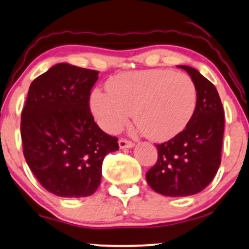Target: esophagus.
<instances>
[{
    "label": "esophagus",
    "mask_w": 249,
    "mask_h": 249,
    "mask_svg": "<svg viewBox=\"0 0 249 249\" xmlns=\"http://www.w3.org/2000/svg\"><path fill=\"white\" fill-rule=\"evenodd\" d=\"M118 144H119V148H121V149H124V148H132L134 146V143L132 142V141L123 139V138L118 140Z\"/></svg>",
    "instance_id": "esophagus-1"
}]
</instances>
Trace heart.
<instances>
[{"instance_id":"obj_1","label":"heart","mask_w":249,"mask_h":249,"mask_svg":"<svg viewBox=\"0 0 249 249\" xmlns=\"http://www.w3.org/2000/svg\"><path fill=\"white\" fill-rule=\"evenodd\" d=\"M107 92L95 89L90 110L106 132L116 133L134 121L146 137L165 141L186 127L196 107V87L184 73L170 70L130 71L107 81Z\"/></svg>"}]
</instances>
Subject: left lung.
<instances>
[{
    "label": "left lung",
    "instance_id": "8db88e82",
    "mask_svg": "<svg viewBox=\"0 0 249 249\" xmlns=\"http://www.w3.org/2000/svg\"><path fill=\"white\" fill-rule=\"evenodd\" d=\"M196 87V107L184 131L157 144L156 164L148 170V185L165 196H188L204 190L221 165L224 110L216 87L199 71L178 65Z\"/></svg>",
    "mask_w": 249,
    "mask_h": 249
}]
</instances>
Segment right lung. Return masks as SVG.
Returning <instances> with one entry per match:
<instances>
[{"instance_id": "add662e5", "label": "right lung", "mask_w": 249, "mask_h": 249, "mask_svg": "<svg viewBox=\"0 0 249 249\" xmlns=\"http://www.w3.org/2000/svg\"><path fill=\"white\" fill-rule=\"evenodd\" d=\"M99 71L59 63L34 79L21 111L26 163L50 193L89 196L99 187L102 162L118 150L117 138L97 126L89 110Z\"/></svg>"}]
</instances>
